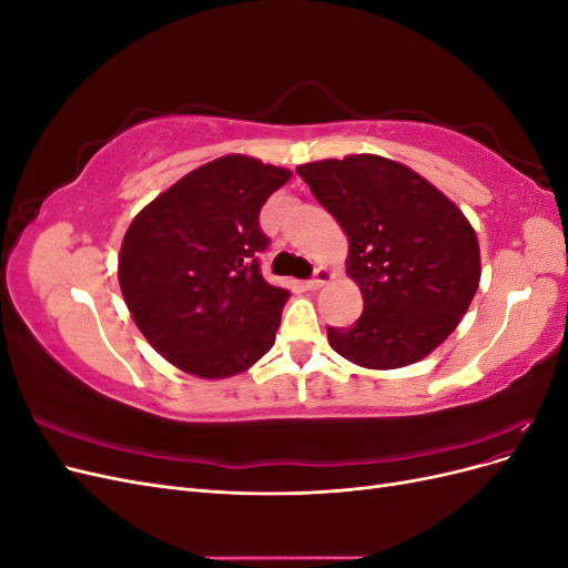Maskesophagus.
Returning a JSON list of instances; mask_svg holds the SVG:
<instances>
[{
  "label": "esophagus",
  "instance_id": "esophagus-1",
  "mask_svg": "<svg viewBox=\"0 0 568 568\" xmlns=\"http://www.w3.org/2000/svg\"><path fill=\"white\" fill-rule=\"evenodd\" d=\"M332 277H334V274H332V270H326V267H322V265H320V267L315 270V274H313V277L305 282V286H307V288H311V291H315V288H320V286H324L326 282H329Z\"/></svg>",
  "mask_w": 568,
  "mask_h": 568
}]
</instances>
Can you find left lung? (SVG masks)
I'll list each match as a JSON object with an SVG mask.
<instances>
[{"label":"left lung","instance_id":"left-lung-1","mask_svg":"<svg viewBox=\"0 0 568 568\" xmlns=\"http://www.w3.org/2000/svg\"><path fill=\"white\" fill-rule=\"evenodd\" d=\"M296 173L346 232V272L365 301L348 329H326L332 348L367 369L419 363L455 332L478 288L469 220L415 170L374 153Z\"/></svg>","mask_w":568,"mask_h":568}]
</instances>
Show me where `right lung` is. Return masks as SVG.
I'll return each mask as SVG.
<instances>
[{
	"mask_svg": "<svg viewBox=\"0 0 568 568\" xmlns=\"http://www.w3.org/2000/svg\"><path fill=\"white\" fill-rule=\"evenodd\" d=\"M291 170L230 153L136 213L118 255L128 311L156 353L201 379L246 372L272 346L288 291L263 280V203Z\"/></svg>",
	"mask_w": 568,
	"mask_h": 568,
	"instance_id": "add662e5",
	"label": "right lung"
}]
</instances>
